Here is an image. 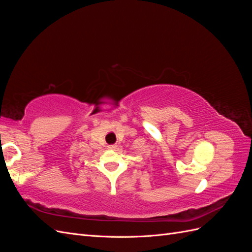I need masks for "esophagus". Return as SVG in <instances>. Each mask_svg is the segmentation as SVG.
I'll use <instances>...</instances> for the list:
<instances>
[{
  "instance_id": "esophagus-1",
  "label": "esophagus",
  "mask_w": 252,
  "mask_h": 252,
  "mask_svg": "<svg viewBox=\"0 0 252 252\" xmlns=\"http://www.w3.org/2000/svg\"><path fill=\"white\" fill-rule=\"evenodd\" d=\"M117 148V145H109L108 149H116Z\"/></svg>"
}]
</instances>
